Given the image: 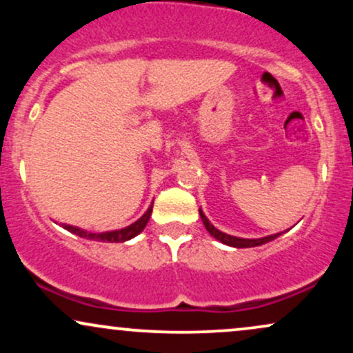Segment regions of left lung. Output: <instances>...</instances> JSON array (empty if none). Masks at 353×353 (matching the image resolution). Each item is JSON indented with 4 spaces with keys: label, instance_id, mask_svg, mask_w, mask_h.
Returning <instances> with one entry per match:
<instances>
[{
    "label": "left lung",
    "instance_id": "obj_1",
    "mask_svg": "<svg viewBox=\"0 0 353 353\" xmlns=\"http://www.w3.org/2000/svg\"><path fill=\"white\" fill-rule=\"evenodd\" d=\"M199 214H201L202 222H204V228L208 229V232L210 234V236L216 237L217 241L222 242V244L230 245V247H237V249H244V247H257V245L267 244V242L274 241V239H277L279 236H281V234H272V236L261 237V239H242V237H234V236H229V234L221 232V230L214 228V225L209 222V219L204 216V212H202L201 209H199Z\"/></svg>",
    "mask_w": 353,
    "mask_h": 353
}]
</instances>
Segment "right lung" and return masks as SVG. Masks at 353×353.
I'll return each mask as SVG.
<instances>
[{
    "label": "right lung",
    "mask_w": 353,
    "mask_h": 353,
    "mask_svg": "<svg viewBox=\"0 0 353 353\" xmlns=\"http://www.w3.org/2000/svg\"><path fill=\"white\" fill-rule=\"evenodd\" d=\"M151 212H152V205L148 210H145L143 217L137 219L134 224L128 225V228H124V229L108 230V232H98V234H96V232H88V230L74 228V225H68V224H63V228L66 229V230H70V232H72V234H76V236H79V237H83V239H89V241L125 242V241H129V239L136 237L139 232H143V229L145 228V224H148L149 217H151Z\"/></svg>",
    "instance_id": "obj_1"
}]
</instances>
